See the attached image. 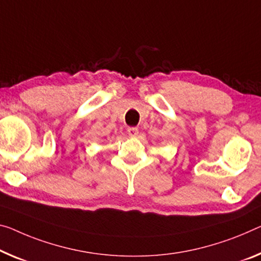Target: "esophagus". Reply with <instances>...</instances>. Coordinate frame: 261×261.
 Masks as SVG:
<instances>
[{
    "label": "esophagus",
    "instance_id": "esophagus-1",
    "mask_svg": "<svg viewBox=\"0 0 261 261\" xmlns=\"http://www.w3.org/2000/svg\"><path fill=\"white\" fill-rule=\"evenodd\" d=\"M127 134L130 136V138H136L139 134V129L136 127H129L127 129Z\"/></svg>",
    "mask_w": 261,
    "mask_h": 261
}]
</instances>
